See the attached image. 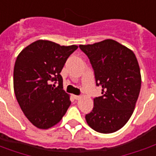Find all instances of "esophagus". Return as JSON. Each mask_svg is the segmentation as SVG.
<instances>
[{"mask_svg": "<svg viewBox=\"0 0 156 156\" xmlns=\"http://www.w3.org/2000/svg\"><path fill=\"white\" fill-rule=\"evenodd\" d=\"M73 98H74V99H77V100L81 98V97H80V96H78V95H73Z\"/></svg>", "mask_w": 156, "mask_h": 156, "instance_id": "1", "label": "esophagus"}]
</instances>
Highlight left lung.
<instances>
[{
	"instance_id": "left-lung-1",
	"label": "left lung",
	"mask_w": 156,
	"mask_h": 156,
	"mask_svg": "<svg viewBox=\"0 0 156 156\" xmlns=\"http://www.w3.org/2000/svg\"><path fill=\"white\" fill-rule=\"evenodd\" d=\"M90 60L102 96L94 98V108L85 119L97 132L110 134L124 127L135 108L141 75L134 51L113 39L79 45Z\"/></svg>"
}]
</instances>
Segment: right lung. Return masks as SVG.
Instances as JSON below:
<instances>
[{"instance_id":"obj_1","label":"right lung","mask_w":156,"mask_h":156,"mask_svg":"<svg viewBox=\"0 0 156 156\" xmlns=\"http://www.w3.org/2000/svg\"><path fill=\"white\" fill-rule=\"evenodd\" d=\"M78 46H60L37 40L16 58L13 86L16 98L27 119L41 129L58 124L71 105L70 95L62 89L61 73L68 58ZM52 81L58 83L55 88Z\"/></svg>"}]
</instances>
